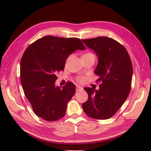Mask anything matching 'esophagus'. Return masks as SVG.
Here are the masks:
<instances>
[{"instance_id": "34e87169", "label": "esophagus", "mask_w": 151, "mask_h": 151, "mask_svg": "<svg viewBox=\"0 0 151 151\" xmlns=\"http://www.w3.org/2000/svg\"><path fill=\"white\" fill-rule=\"evenodd\" d=\"M83 90V88L80 86H76V91H80Z\"/></svg>"}]
</instances>
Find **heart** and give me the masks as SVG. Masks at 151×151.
I'll list each match as a JSON object with an SVG mask.
<instances>
[{
    "mask_svg": "<svg viewBox=\"0 0 151 151\" xmlns=\"http://www.w3.org/2000/svg\"><path fill=\"white\" fill-rule=\"evenodd\" d=\"M88 56H95V55L93 53L91 52L85 53L83 55H82V57H88ZM76 82H78V83L84 84V82L86 81V77L85 76H78V77H76Z\"/></svg>",
    "mask_w": 151,
    "mask_h": 151,
    "instance_id": "heart-1",
    "label": "heart"
}]
</instances>
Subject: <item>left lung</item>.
<instances>
[{"label": "left lung", "instance_id": "1", "mask_svg": "<svg viewBox=\"0 0 151 151\" xmlns=\"http://www.w3.org/2000/svg\"><path fill=\"white\" fill-rule=\"evenodd\" d=\"M98 57L95 73L99 76L100 88L86 87L88 98L82 105L84 113L96 119L111 118L119 110L131 88L133 66L122 45L105 36L82 40Z\"/></svg>", "mask_w": 151, "mask_h": 151}]
</instances>
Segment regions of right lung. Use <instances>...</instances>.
<instances>
[{
  "label": "right lung",
  "instance_id": "1",
  "mask_svg": "<svg viewBox=\"0 0 151 151\" xmlns=\"http://www.w3.org/2000/svg\"><path fill=\"white\" fill-rule=\"evenodd\" d=\"M80 39L46 36L29 45L20 60V81L35 114L48 122L65 116L67 105L76 92L71 82L55 86L57 73L65 69L68 56L85 49Z\"/></svg>",
  "mask_w": 151,
  "mask_h": 151
}]
</instances>
